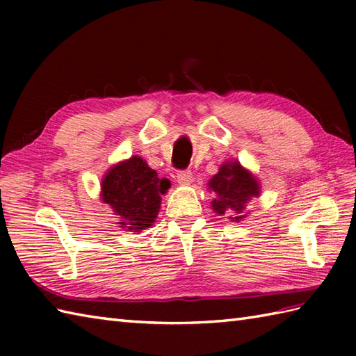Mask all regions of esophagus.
<instances>
[{"label": "esophagus", "instance_id": "34e87169", "mask_svg": "<svg viewBox=\"0 0 356 356\" xmlns=\"http://www.w3.org/2000/svg\"><path fill=\"white\" fill-rule=\"evenodd\" d=\"M176 177H177V182L179 184L188 185V184L193 182V174H191V171H188V170L177 171V176Z\"/></svg>", "mask_w": 356, "mask_h": 356}]
</instances>
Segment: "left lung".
Returning a JSON list of instances; mask_svg holds the SVG:
<instances>
[{
	"mask_svg": "<svg viewBox=\"0 0 356 356\" xmlns=\"http://www.w3.org/2000/svg\"><path fill=\"white\" fill-rule=\"evenodd\" d=\"M209 188L217 197L213 202V209L217 214H234L236 220L243 217L246 203L260 194L257 180L238 162L225 163L216 176L209 180Z\"/></svg>",
	"mask_w": 356,
	"mask_h": 356,
	"instance_id": "1",
	"label": "left lung"
}]
</instances>
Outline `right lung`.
Wrapping results in <instances>:
<instances>
[{"label": "right lung", "mask_w": 356, "mask_h": 356, "mask_svg": "<svg viewBox=\"0 0 356 356\" xmlns=\"http://www.w3.org/2000/svg\"><path fill=\"white\" fill-rule=\"evenodd\" d=\"M170 188L142 157L133 156L107 172L102 180V200L120 216L119 225L140 232L153 225L161 208V195Z\"/></svg>", "instance_id": "add662e5"}]
</instances>
